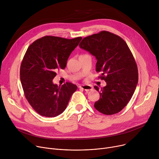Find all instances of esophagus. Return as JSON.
Listing matches in <instances>:
<instances>
[{
	"label": "esophagus",
	"mask_w": 159,
	"mask_h": 159,
	"mask_svg": "<svg viewBox=\"0 0 159 159\" xmlns=\"http://www.w3.org/2000/svg\"><path fill=\"white\" fill-rule=\"evenodd\" d=\"M79 88L81 89L84 90H86V91L91 90L93 89V87L91 85H82L79 86Z\"/></svg>",
	"instance_id": "obj_1"
}]
</instances>
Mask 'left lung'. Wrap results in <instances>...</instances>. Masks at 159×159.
Returning a JSON list of instances; mask_svg holds the SVG:
<instances>
[{
  "label": "left lung",
  "mask_w": 159,
  "mask_h": 159,
  "mask_svg": "<svg viewBox=\"0 0 159 159\" xmlns=\"http://www.w3.org/2000/svg\"><path fill=\"white\" fill-rule=\"evenodd\" d=\"M80 48L97 60L96 71L107 85L99 88L100 99L95 108L105 115L119 112L131 99L138 83V69L127 43L120 36L102 31L84 38Z\"/></svg>",
  "instance_id": "left-lung-1"
}]
</instances>
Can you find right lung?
Listing matches in <instances>:
<instances>
[{"mask_svg":"<svg viewBox=\"0 0 159 159\" xmlns=\"http://www.w3.org/2000/svg\"><path fill=\"white\" fill-rule=\"evenodd\" d=\"M81 39L45 36L27 49L20 66V81L27 101L40 115L53 117L63 113L77 90L70 82L58 86L52 80L56 72L66 67L70 54Z\"/></svg>","mask_w":159,"mask_h":159,"instance_id":"add662e5","label":"right lung"}]
</instances>
